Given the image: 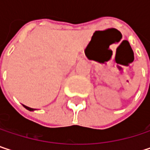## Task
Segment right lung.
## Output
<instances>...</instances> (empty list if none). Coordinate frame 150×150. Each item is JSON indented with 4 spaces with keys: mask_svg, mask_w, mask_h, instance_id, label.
Returning <instances> with one entry per match:
<instances>
[{
    "mask_svg": "<svg viewBox=\"0 0 150 150\" xmlns=\"http://www.w3.org/2000/svg\"><path fill=\"white\" fill-rule=\"evenodd\" d=\"M23 107L26 108V109H28V110H29V111H34V110H35V108H29V107H28V106H25V105H23Z\"/></svg>",
    "mask_w": 150,
    "mask_h": 150,
    "instance_id": "1",
    "label": "right lung"
}]
</instances>
